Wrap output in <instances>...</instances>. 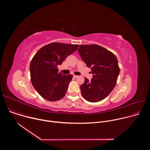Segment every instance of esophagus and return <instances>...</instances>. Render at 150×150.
Returning <instances> with one entry per match:
<instances>
[{"label": "esophagus", "instance_id": "1", "mask_svg": "<svg viewBox=\"0 0 150 150\" xmlns=\"http://www.w3.org/2000/svg\"><path fill=\"white\" fill-rule=\"evenodd\" d=\"M73 76H74V78H77L78 77V76H77V75H74Z\"/></svg>", "mask_w": 150, "mask_h": 150}]
</instances>
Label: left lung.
<instances>
[{
	"label": "left lung",
	"instance_id": "left-lung-1",
	"mask_svg": "<svg viewBox=\"0 0 150 150\" xmlns=\"http://www.w3.org/2000/svg\"><path fill=\"white\" fill-rule=\"evenodd\" d=\"M78 53L93 75L80 86L82 97L89 102L101 101L115 88L120 72L116 56L97 45H80Z\"/></svg>",
	"mask_w": 150,
	"mask_h": 150
}]
</instances>
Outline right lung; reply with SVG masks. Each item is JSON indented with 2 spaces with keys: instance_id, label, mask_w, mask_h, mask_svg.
Instances as JSON below:
<instances>
[{
  "instance_id": "right-lung-1",
  "label": "right lung",
  "mask_w": 150,
  "mask_h": 150,
  "mask_svg": "<svg viewBox=\"0 0 150 150\" xmlns=\"http://www.w3.org/2000/svg\"><path fill=\"white\" fill-rule=\"evenodd\" d=\"M78 47V45L52 42L35 53L30 66L31 81L42 98L55 101L65 96L72 75L59 73L57 66Z\"/></svg>"
}]
</instances>
